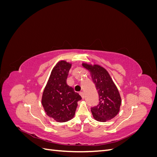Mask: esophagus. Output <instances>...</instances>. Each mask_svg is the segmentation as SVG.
Listing matches in <instances>:
<instances>
[{
    "label": "esophagus",
    "instance_id": "esophagus-1",
    "mask_svg": "<svg viewBox=\"0 0 157 157\" xmlns=\"http://www.w3.org/2000/svg\"><path fill=\"white\" fill-rule=\"evenodd\" d=\"M80 96H81V97H82V99H84V98H85V95H84V92H80Z\"/></svg>",
    "mask_w": 157,
    "mask_h": 157
}]
</instances>
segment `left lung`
<instances>
[{
    "label": "left lung",
    "instance_id": "obj_1",
    "mask_svg": "<svg viewBox=\"0 0 157 157\" xmlns=\"http://www.w3.org/2000/svg\"><path fill=\"white\" fill-rule=\"evenodd\" d=\"M82 66L91 73L92 79L99 95V103L91 107L94 118L99 122L112 119L119 112L121 98L118 90L110 75L103 67L98 65Z\"/></svg>",
    "mask_w": 157,
    "mask_h": 157
}]
</instances>
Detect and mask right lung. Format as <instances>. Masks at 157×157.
I'll list each match as a JSON object with an SVG mask.
<instances>
[{"label":"right lung","mask_w":157,"mask_h":157,"mask_svg":"<svg viewBox=\"0 0 157 157\" xmlns=\"http://www.w3.org/2000/svg\"><path fill=\"white\" fill-rule=\"evenodd\" d=\"M71 67L67 61H59L52 71L42 94V104L46 115L59 122L73 118L77 102L82 99L66 82Z\"/></svg>","instance_id":"1"}]
</instances>
